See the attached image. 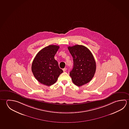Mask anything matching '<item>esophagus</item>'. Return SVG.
Wrapping results in <instances>:
<instances>
[{"instance_id":"34e87169","label":"esophagus","mask_w":129,"mask_h":129,"mask_svg":"<svg viewBox=\"0 0 129 129\" xmlns=\"http://www.w3.org/2000/svg\"><path fill=\"white\" fill-rule=\"evenodd\" d=\"M67 68H64V69H63V71L64 72H65L66 71H67Z\"/></svg>"}]
</instances>
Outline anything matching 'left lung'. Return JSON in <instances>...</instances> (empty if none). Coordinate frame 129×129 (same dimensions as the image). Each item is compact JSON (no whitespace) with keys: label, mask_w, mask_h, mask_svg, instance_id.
<instances>
[{"label":"left lung","mask_w":129,"mask_h":129,"mask_svg":"<svg viewBox=\"0 0 129 129\" xmlns=\"http://www.w3.org/2000/svg\"><path fill=\"white\" fill-rule=\"evenodd\" d=\"M73 60V68L70 72L73 83L81 86L91 81L95 75L96 63L92 53L83 45L68 47Z\"/></svg>","instance_id":"8db88e82"}]
</instances>
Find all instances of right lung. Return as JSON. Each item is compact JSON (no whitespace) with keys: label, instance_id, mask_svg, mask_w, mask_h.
<instances>
[{"label":"right lung","instance_id":"1","mask_svg":"<svg viewBox=\"0 0 129 129\" xmlns=\"http://www.w3.org/2000/svg\"><path fill=\"white\" fill-rule=\"evenodd\" d=\"M59 48V46L54 45L43 48L37 53L33 61V73L36 79L43 85H52L63 72L54 59V56Z\"/></svg>","mask_w":129,"mask_h":129}]
</instances>
